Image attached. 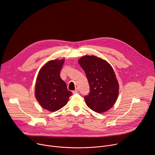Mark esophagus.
Returning <instances> with one entry per match:
<instances>
[{"label": "esophagus", "instance_id": "34e87169", "mask_svg": "<svg viewBox=\"0 0 155 155\" xmlns=\"http://www.w3.org/2000/svg\"><path fill=\"white\" fill-rule=\"evenodd\" d=\"M79 92V90L78 88H76L74 91H73V93L74 94H76V93H78Z\"/></svg>", "mask_w": 155, "mask_h": 155}]
</instances>
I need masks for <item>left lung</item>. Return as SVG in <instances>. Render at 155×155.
Segmentation results:
<instances>
[{
	"label": "left lung",
	"mask_w": 155,
	"mask_h": 155,
	"mask_svg": "<svg viewBox=\"0 0 155 155\" xmlns=\"http://www.w3.org/2000/svg\"><path fill=\"white\" fill-rule=\"evenodd\" d=\"M78 63L90 86V93L84 97L87 105L98 113L108 110L119 94V83L113 68L107 62L94 55L83 56Z\"/></svg>",
	"instance_id": "left-lung-1"
}]
</instances>
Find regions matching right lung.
<instances>
[{
	"instance_id": "obj_1",
	"label": "right lung",
	"mask_w": 155,
	"mask_h": 155,
	"mask_svg": "<svg viewBox=\"0 0 155 155\" xmlns=\"http://www.w3.org/2000/svg\"><path fill=\"white\" fill-rule=\"evenodd\" d=\"M64 60L51 61L39 70L37 77L35 96L44 109L54 112L64 107L72 93L68 91L61 77Z\"/></svg>"
}]
</instances>
